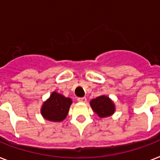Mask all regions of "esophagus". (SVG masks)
Returning a JSON list of instances; mask_svg holds the SVG:
<instances>
[{
  "label": "esophagus",
  "instance_id": "1",
  "mask_svg": "<svg viewBox=\"0 0 160 160\" xmlns=\"http://www.w3.org/2000/svg\"><path fill=\"white\" fill-rule=\"evenodd\" d=\"M77 100L78 101H79V102H82V103H85V102H86V98L85 97H79L77 99Z\"/></svg>",
  "mask_w": 160,
  "mask_h": 160
}]
</instances>
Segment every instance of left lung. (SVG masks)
<instances>
[{"instance_id": "obj_1", "label": "left lung", "mask_w": 160, "mask_h": 160, "mask_svg": "<svg viewBox=\"0 0 160 160\" xmlns=\"http://www.w3.org/2000/svg\"><path fill=\"white\" fill-rule=\"evenodd\" d=\"M90 105L93 111L100 118L111 116L115 112V105L113 100L107 95H100L90 100Z\"/></svg>"}]
</instances>
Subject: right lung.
<instances>
[{
	"label": "right lung",
	"mask_w": 160,
	"mask_h": 160,
	"mask_svg": "<svg viewBox=\"0 0 160 160\" xmlns=\"http://www.w3.org/2000/svg\"><path fill=\"white\" fill-rule=\"evenodd\" d=\"M72 100L54 91L43 103L41 114L44 119L52 122H61L66 118Z\"/></svg>",
	"instance_id": "right-lung-1"
}]
</instances>
